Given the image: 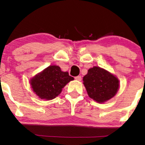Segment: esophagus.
<instances>
[{
	"instance_id": "obj_1",
	"label": "esophagus",
	"mask_w": 145,
	"mask_h": 145,
	"mask_svg": "<svg viewBox=\"0 0 145 145\" xmlns=\"http://www.w3.org/2000/svg\"><path fill=\"white\" fill-rule=\"evenodd\" d=\"M74 79L76 80H78V81H81L82 80V77H81L80 76H76L74 78Z\"/></svg>"
}]
</instances>
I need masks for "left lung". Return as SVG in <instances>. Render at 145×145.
<instances>
[{"instance_id":"obj_1","label":"left lung","mask_w":145,"mask_h":145,"mask_svg":"<svg viewBox=\"0 0 145 145\" xmlns=\"http://www.w3.org/2000/svg\"><path fill=\"white\" fill-rule=\"evenodd\" d=\"M83 84L88 96L99 104L114 98L120 85L116 75L96 66L88 69V74L83 77Z\"/></svg>"}]
</instances>
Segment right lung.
I'll return each mask as SVG.
<instances>
[{"label": "right lung", "mask_w": 145, "mask_h": 145, "mask_svg": "<svg viewBox=\"0 0 145 145\" xmlns=\"http://www.w3.org/2000/svg\"><path fill=\"white\" fill-rule=\"evenodd\" d=\"M74 78L69 72L61 71L57 65H50L30 78L33 92L39 98L51 100L59 96L63 88Z\"/></svg>", "instance_id": "obj_1"}]
</instances>
